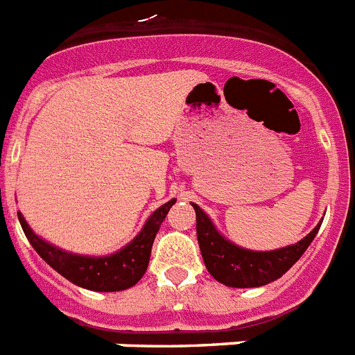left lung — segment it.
Wrapping results in <instances>:
<instances>
[{"label":"left lung","instance_id":"left-lung-1","mask_svg":"<svg viewBox=\"0 0 355 355\" xmlns=\"http://www.w3.org/2000/svg\"><path fill=\"white\" fill-rule=\"evenodd\" d=\"M192 207L196 210L198 243L207 270L219 283L227 286H236V288L263 286L270 281L279 279L290 266L303 256V252L309 248L321 227L319 223L309 236L290 247L270 252L245 250V248L236 247L234 243L227 241L214 228L209 216L199 209L198 205L192 203Z\"/></svg>","mask_w":355,"mask_h":355}]
</instances>
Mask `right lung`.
<instances>
[{"mask_svg":"<svg viewBox=\"0 0 355 355\" xmlns=\"http://www.w3.org/2000/svg\"><path fill=\"white\" fill-rule=\"evenodd\" d=\"M174 203L175 199H172L159 207L148 218L141 232L132 239V243L107 257L76 256L61 248H55L54 245L43 241L41 237L32 232L19 212H17V218L34 250L70 283L83 286V288L96 290V292H118V290L130 288L143 277L148 266V259H150L154 237Z\"/></svg>","mask_w":355,"mask_h":355,"instance_id":"add662e5","label":"right lung"}]
</instances>
